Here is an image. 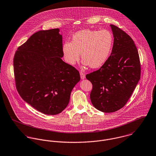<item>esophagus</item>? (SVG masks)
<instances>
[{
	"mask_svg": "<svg viewBox=\"0 0 156 156\" xmlns=\"http://www.w3.org/2000/svg\"><path fill=\"white\" fill-rule=\"evenodd\" d=\"M80 78L81 79H85V74L82 71H80Z\"/></svg>",
	"mask_w": 156,
	"mask_h": 156,
	"instance_id": "esophagus-1",
	"label": "esophagus"
}]
</instances>
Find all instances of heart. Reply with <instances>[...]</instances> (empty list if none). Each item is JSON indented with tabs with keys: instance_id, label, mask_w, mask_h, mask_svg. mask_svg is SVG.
<instances>
[{
	"instance_id": "1",
	"label": "heart",
	"mask_w": 156,
	"mask_h": 156,
	"mask_svg": "<svg viewBox=\"0 0 156 156\" xmlns=\"http://www.w3.org/2000/svg\"><path fill=\"white\" fill-rule=\"evenodd\" d=\"M113 43L112 34L108 30H83L73 36L71 42L63 44V57L68 64L74 65L81 53L83 64L92 68H99L108 59Z\"/></svg>"
}]
</instances>
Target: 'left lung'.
<instances>
[{
	"instance_id": "left-lung-1",
	"label": "left lung",
	"mask_w": 156,
	"mask_h": 156,
	"mask_svg": "<svg viewBox=\"0 0 156 156\" xmlns=\"http://www.w3.org/2000/svg\"><path fill=\"white\" fill-rule=\"evenodd\" d=\"M113 45L111 56L99 69L87 74L92 84L90 98L98 111L110 113L123 108L140 78V64L133 40L111 24Z\"/></svg>"
}]
</instances>
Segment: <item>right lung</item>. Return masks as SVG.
I'll return each mask as SVG.
<instances>
[{
    "mask_svg": "<svg viewBox=\"0 0 156 156\" xmlns=\"http://www.w3.org/2000/svg\"><path fill=\"white\" fill-rule=\"evenodd\" d=\"M59 29L34 34L16 51L14 71L17 90L27 103L46 115H57L68 105L79 72L62 59Z\"/></svg>",
    "mask_w": 156,
    "mask_h": 156,
    "instance_id": "obj_1",
    "label": "right lung"
}]
</instances>
